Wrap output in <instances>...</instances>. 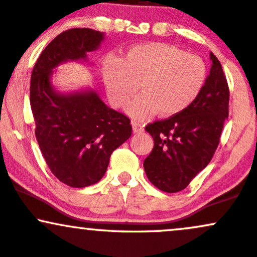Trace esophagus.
I'll use <instances>...</instances> for the list:
<instances>
[{
	"label": "esophagus",
	"mask_w": 257,
	"mask_h": 257,
	"mask_svg": "<svg viewBox=\"0 0 257 257\" xmlns=\"http://www.w3.org/2000/svg\"><path fill=\"white\" fill-rule=\"evenodd\" d=\"M132 125H133V132L135 134H140V133H143V132H144V128L142 126V124L133 122V123H132Z\"/></svg>",
	"instance_id": "esophagus-1"
}]
</instances>
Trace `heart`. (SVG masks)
<instances>
[{
    "instance_id": "obj_1",
    "label": "heart",
    "mask_w": 257,
    "mask_h": 257,
    "mask_svg": "<svg viewBox=\"0 0 257 257\" xmlns=\"http://www.w3.org/2000/svg\"><path fill=\"white\" fill-rule=\"evenodd\" d=\"M102 79L109 103L125 106L132 118L145 120L159 112L173 117L184 112L200 96L207 68L199 56L167 42H148L129 47L124 57L108 55L102 61Z\"/></svg>"
}]
</instances>
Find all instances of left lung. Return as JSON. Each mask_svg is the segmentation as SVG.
Returning a JSON list of instances; mask_svg holds the SVG:
<instances>
[{"instance_id": "8db88e82", "label": "left lung", "mask_w": 257, "mask_h": 257, "mask_svg": "<svg viewBox=\"0 0 257 257\" xmlns=\"http://www.w3.org/2000/svg\"><path fill=\"white\" fill-rule=\"evenodd\" d=\"M210 58V74L195 102L182 113L145 126L154 149L144 161V170L152 184L166 193L187 188L210 163L228 118L227 79L212 52Z\"/></svg>"}]
</instances>
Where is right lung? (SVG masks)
Listing matches in <instances>:
<instances>
[{
    "mask_svg": "<svg viewBox=\"0 0 257 257\" xmlns=\"http://www.w3.org/2000/svg\"><path fill=\"white\" fill-rule=\"evenodd\" d=\"M103 39V33L89 28L61 33L41 52L30 79L39 148L56 178L72 188L97 183L112 152L132 135L131 119L105 105L95 90L63 94L51 84L56 67L86 60Z\"/></svg>",
    "mask_w": 257,
    "mask_h": 257,
    "instance_id": "add662e5",
    "label": "right lung"
}]
</instances>
